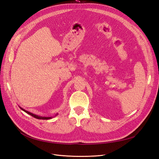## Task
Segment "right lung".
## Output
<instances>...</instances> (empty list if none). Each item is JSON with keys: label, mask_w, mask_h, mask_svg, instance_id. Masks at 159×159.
<instances>
[{"label": "right lung", "mask_w": 159, "mask_h": 159, "mask_svg": "<svg viewBox=\"0 0 159 159\" xmlns=\"http://www.w3.org/2000/svg\"><path fill=\"white\" fill-rule=\"evenodd\" d=\"M20 107L22 111H24L25 112H26V113H28V114H29L30 115H31V116H32V117H35V118H36V119H44V120H48V119H52L53 117H42V116H39V115H35V114H34V113H30V112H29V111H26V110H25V109H24L23 108H22V107ZM57 115H58V113H57L56 115V116Z\"/></svg>", "instance_id": "add662e5"}]
</instances>
